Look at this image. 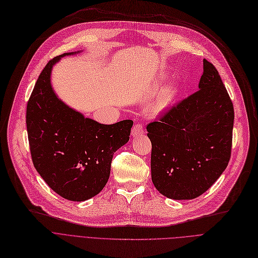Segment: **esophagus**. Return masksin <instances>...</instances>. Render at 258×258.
<instances>
[{
    "mask_svg": "<svg viewBox=\"0 0 258 258\" xmlns=\"http://www.w3.org/2000/svg\"><path fill=\"white\" fill-rule=\"evenodd\" d=\"M143 133H144V127L142 124H140L139 122V124L134 125V127L132 129V137L133 138H139L142 136Z\"/></svg>",
    "mask_w": 258,
    "mask_h": 258,
    "instance_id": "34e87169",
    "label": "esophagus"
}]
</instances>
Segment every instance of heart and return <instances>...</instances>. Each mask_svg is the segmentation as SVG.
<instances>
[{"label":"heart","instance_id":"obj_1","mask_svg":"<svg viewBox=\"0 0 258 258\" xmlns=\"http://www.w3.org/2000/svg\"><path fill=\"white\" fill-rule=\"evenodd\" d=\"M177 93L178 88L176 86H170V87H167L164 90H162L158 93L151 106V112L153 114H161L165 112L174 102Z\"/></svg>","mask_w":258,"mask_h":258}]
</instances>
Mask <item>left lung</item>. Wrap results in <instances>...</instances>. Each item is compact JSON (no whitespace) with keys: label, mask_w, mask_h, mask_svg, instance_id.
Segmentation results:
<instances>
[{"label":"left lung","mask_w":258,"mask_h":258,"mask_svg":"<svg viewBox=\"0 0 258 258\" xmlns=\"http://www.w3.org/2000/svg\"><path fill=\"white\" fill-rule=\"evenodd\" d=\"M199 89L147 126L153 185L171 200L199 198L230 161L234 108L218 71L207 59Z\"/></svg>","instance_id":"1"}]
</instances>
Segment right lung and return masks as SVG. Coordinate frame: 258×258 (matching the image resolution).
I'll return each mask as SVG.
<instances>
[{
  "instance_id": "obj_1",
  "label": "right lung",
  "mask_w": 258,
  "mask_h": 258,
  "mask_svg": "<svg viewBox=\"0 0 258 258\" xmlns=\"http://www.w3.org/2000/svg\"><path fill=\"white\" fill-rule=\"evenodd\" d=\"M76 53L47 63L28 101L26 125L32 163L41 177L62 198L84 202L106 186L113 154L129 141L133 121L100 124L58 99L50 81L52 67Z\"/></svg>"
}]
</instances>
